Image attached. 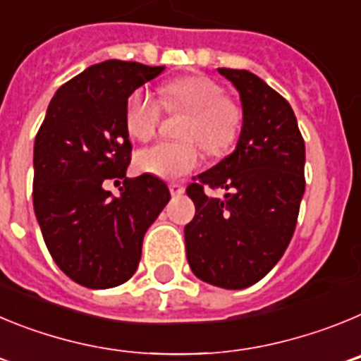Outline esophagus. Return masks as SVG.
<instances>
[{
	"instance_id": "1",
	"label": "esophagus",
	"mask_w": 361,
	"mask_h": 361,
	"mask_svg": "<svg viewBox=\"0 0 361 361\" xmlns=\"http://www.w3.org/2000/svg\"><path fill=\"white\" fill-rule=\"evenodd\" d=\"M170 191H171V195H173V197L183 195V193H184V186H180V184H177V183H171L170 184Z\"/></svg>"
}]
</instances>
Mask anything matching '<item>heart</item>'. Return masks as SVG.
Instances as JSON below:
<instances>
[{
  "label": "heart",
  "instance_id": "heart-1",
  "mask_svg": "<svg viewBox=\"0 0 361 361\" xmlns=\"http://www.w3.org/2000/svg\"><path fill=\"white\" fill-rule=\"evenodd\" d=\"M168 111H184V142L162 141L137 153V170L153 177L173 180L197 170L202 162L200 145L212 155L224 153L235 142L242 124V108L215 82L206 78H184L162 86L161 101L146 88L130 94L124 106V126L130 137L148 141L155 135L162 117Z\"/></svg>",
  "mask_w": 361,
  "mask_h": 361
}]
</instances>
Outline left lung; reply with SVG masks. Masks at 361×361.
I'll use <instances>...</instances> for the list:
<instances>
[{"label":"left lung","mask_w":361,"mask_h":361,"mask_svg":"<svg viewBox=\"0 0 361 361\" xmlns=\"http://www.w3.org/2000/svg\"><path fill=\"white\" fill-rule=\"evenodd\" d=\"M242 101V132L231 155L186 188L195 216L184 228L191 271L204 282L244 289L288 250L305 191V145L291 104L247 70L219 68ZM226 190L215 200L205 188Z\"/></svg>","instance_id":"8db88e82"}]
</instances>
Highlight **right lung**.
<instances>
[{
    "label": "right lung",
    "mask_w": 361,
    "mask_h": 361,
    "mask_svg": "<svg viewBox=\"0 0 361 361\" xmlns=\"http://www.w3.org/2000/svg\"><path fill=\"white\" fill-rule=\"evenodd\" d=\"M164 66L92 65L56 92L34 145V212L54 262L90 289L121 286L137 271L142 238L170 200L159 177H126L130 94ZM121 178V195L104 188Z\"/></svg>",
    "instance_id": "obj_1"
}]
</instances>
